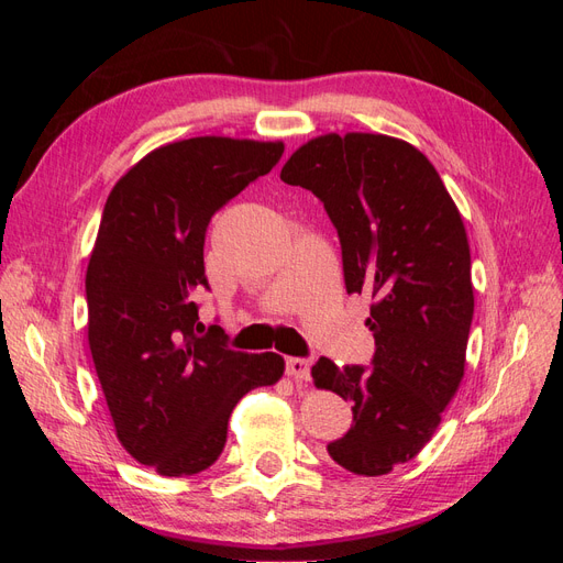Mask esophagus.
Segmentation results:
<instances>
[{"instance_id":"34e87169","label":"esophagus","mask_w":563,"mask_h":563,"mask_svg":"<svg viewBox=\"0 0 563 563\" xmlns=\"http://www.w3.org/2000/svg\"><path fill=\"white\" fill-rule=\"evenodd\" d=\"M310 368H312V360H300V356H291L286 360V376L294 380H310Z\"/></svg>"}]
</instances>
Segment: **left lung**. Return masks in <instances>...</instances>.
<instances>
[{"instance_id": "obj_1", "label": "left lung", "mask_w": 563, "mask_h": 563, "mask_svg": "<svg viewBox=\"0 0 563 563\" xmlns=\"http://www.w3.org/2000/svg\"><path fill=\"white\" fill-rule=\"evenodd\" d=\"M282 180L323 201L347 294L371 298L373 366H312L319 389L352 401V428L329 455L354 474H387L432 439L465 376L474 291L463 218L430 159L383 133L319 135Z\"/></svg>"}]
</instances>
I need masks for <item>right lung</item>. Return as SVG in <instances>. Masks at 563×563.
Segmentation results:
<instances>
[{
  "mask_svg": "<svg viewBox=\"0 0 563 563\" xmlns=\"http://www.w3.org/2000/svg\"><path fill=\"white\" fill-rule=\"evenodd\" d=\"M284 143L199 135L152 150L117 180L87 267L89 347L114 432L141 465L190 476L223 453L232 408L275 385V352L201 333L197 302L211 216L272 172Z\"/></svg>",
  "mask_w": 563,
  "mask_h": 563,
  "instance_id": "obj_1",
  "label": "right lung"
}]
</instances>
